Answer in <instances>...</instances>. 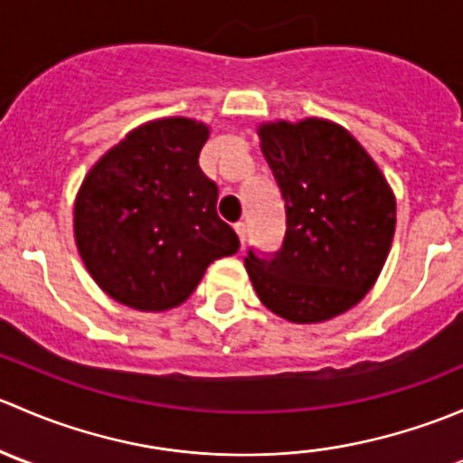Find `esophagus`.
Listing matches in <instances>:
<instances>
[{"label":"esophagus","mask_w":463,"mask_h":463,"mask_svg":"<svg viewBox=\"0 0 463 463\" xmlns=\"http://www.w3.org/2000/svg\"><path fill=\"white\" fill-rule=\"evenodd\" d=\"M235 232H237V237H240V241H241V246H244V241H246V223L244 222H237L235 223Z\"/></svg>","instance_id":"34e87169"}]
</instances>
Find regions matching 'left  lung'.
I'll return each instance as SVG.
<instances>
[{
  "label": "left lung",
  "mask_w": 463,
  "mask_h": 463,
  "mask_svg": "<svg viewBox=\"0 0 463 463\" xmlns=\"http://www.w3.org/2000/svg\"><path fill=\"white\" fill-rule=\"evenodd\" d=\"M261 152L287 213L275 253L249 249L246 270L266 309L322 322L345 314L376 282L396 226V202L361 143L320 118L260 128Z\"/></svg>",
  "instance_id": "left-lung-1"
}]
</instances>
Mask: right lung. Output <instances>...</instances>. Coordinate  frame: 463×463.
Here are the masks:
<instances>
[{
  "instance_id": "right-lung-1",
  "label": "right lung",
  "mask_w": 463,
  "mask_h": 463,
  "mask_svg": "<svg viewBox=\"0 0 463 463\" xmlns=\"http://www.w3.org/2000/svg\"><path fill=\"white\" fill-rule=\"evenodd\" d=\"M208 128L163 118L134 129L89 170L76 199V244L98 287L138 311L188 300L240 237L217 214L199 167Z\"/></svg>"
}]
</instances>
